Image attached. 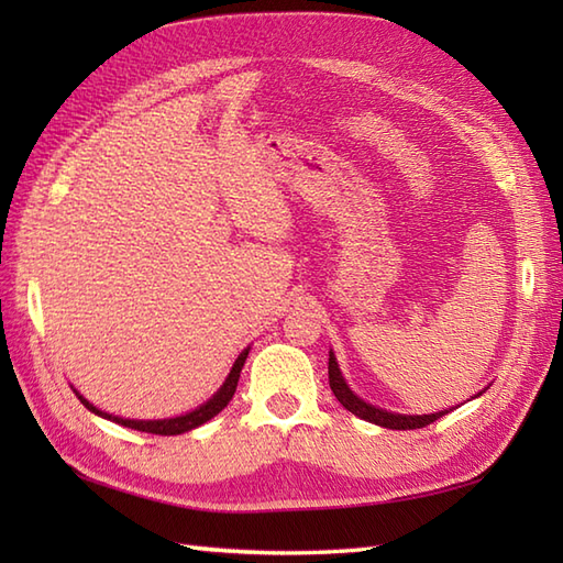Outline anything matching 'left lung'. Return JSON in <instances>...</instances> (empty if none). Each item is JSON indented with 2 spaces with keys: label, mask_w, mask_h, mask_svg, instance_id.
<instances>
[{
  "label": "left lung",
  "mask_w": 563,
  "mask_h": 563,
  "mask_svg": "<svg viewBox=\"0 0 563 563\" xmlns=\"http://www.w3.org/2000/svg\"><path fill=\"white\" fill-rule=\"evenodd\" d=\"M329 385H331V391L336 394V399L345 406V409L355 413L357 418H363V421H369V423L382 426V428H391V430L426 428V426H430L433 421H438V418L448 413V411H438V413H423V416H404V413H391V411H385V409H377V406L363 401L361 397H355L351 387L345 385L336 357H333L331 351H329ZM479 394H476V397H479Z\"/></svg>",
  "instance_id": "obj_1"
}]
</instances>
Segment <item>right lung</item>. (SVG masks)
Segmentation results:
<instances>
[{
    "mask_svg": "<svg viewBox=\"0 0 563 563\" xmlns=\"http://www.w3.org/2000/svg\"><path fill=\"white\" fill-rule=\"evenodd\" d=\"M246 355H249V349L239 353V357H236L232 369H230V375H227V379H224V385L218 389V394H212V399H208L206 404L198 406L196 411H188V413L176 416V418H162V421H130V418H121V416L99 411L97 406L84 399L77 389H75V394H77L79 401L87 406L91 413H97L101 418H109V421H113V423H121L125 428L142 430V433H152V435H181V433H188V430H194V428H198L202 423H208L212 416H218L224 409V406L230 404V399L234 397V391H236L239 373H242V367L246 363Z\"/></svg>",
    "mask_w": 563,
    "mask_h": 563,
    "instance_id": "add662e5",
    "label": "right lung"
}]
</instances>
